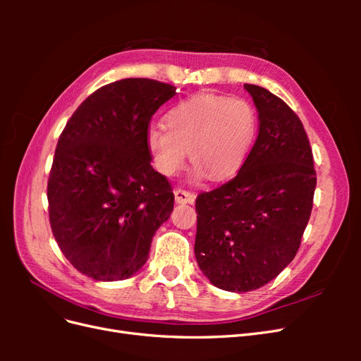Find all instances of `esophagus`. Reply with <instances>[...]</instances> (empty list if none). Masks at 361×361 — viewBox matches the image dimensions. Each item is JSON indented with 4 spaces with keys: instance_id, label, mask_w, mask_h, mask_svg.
Instances as JSON below:
<instances>
[{
    "instance_id": "1",
    "label": "esophagus",
    "mask_w": 361,
    "mask_h": 361,
    "mask_svg": "<svg viewBox=\"0 0 361 361\" xmlns=\"http://www.w3.org/2000/svg\"><path fill=\"white\" fill-rule=\"evenodd\" d=\"M174 199H176L178 203H194V194L187 191V190H180L178 188L174 191Z\"/></svg>"
}]
</instances>
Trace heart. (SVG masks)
I'll return each instance as SVG.
<instances>
[{"label":"heart","instance_id":"heart-1","mask_svg":"<svg viewBox=\"0 0 361 361\" xmlns=\"http://www.w3.org/2000/svg\"><path fill=\"white\" fill-rule=\"evenodd\" d=\"M164 123L147 130V147L164 176L178 174L188 152L194 179L231 178L244 166L257 134L255 106L239 96H191L170 108Z\"/></svg>","mask_w":361,"mask_h":361}]
</instances>
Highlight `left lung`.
Masks as SVG:
<instances>
[{
    "mask_svg": "<svg viewBox=\"0 0 361 361\" xmlns=\"http://www.w3.org/2000/svg\"><path fill=\"white\" fill-rule=\"evenodd\" d=\"M259 135L236 176L195 200L194 253L214 286L255 290L293 260L309 223L316 171L298 116L264 87L244 84Z\"/></svg>",
    "mask_w": 361,
    "mask_h": 361,
    "instance_id": "obj_1",
    "label": "left lung"
}]
</instances>
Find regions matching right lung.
Segmentation results:
<instances>
[{
    "label": "right lung",
    "mask_w": 361,
    "mask_h": 361,
    "mask_svg": "<svg viewBox=\"0 0 361 361\" xmlns=\"http://www.w3.org/2000/svg\"><path fill=\"white\" fill-rule=\"evenodd\" d=\"M176 87L147 78L106 84L76 108L48 180L54 238L81 274L125 280L146 264L174 194L150 166L147 130Z\"/></svg>",
    "instance_id": "right-lung-1"
}]
</instances>
